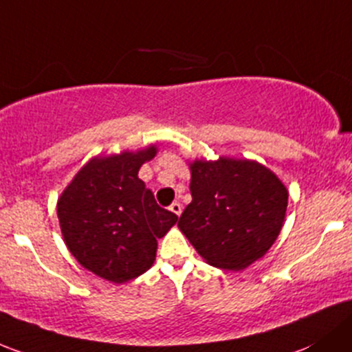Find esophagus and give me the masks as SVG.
I'll use <instances>...</instances> for the list:
<instances>
[{
    "label": "esophagus",
    "mask_w": 352,
    "mask_h": 352,
    "mask_svg": "<svg viewBox=\"0 0 352 352\" xmlns=\"http://www.w3.org/2000/svg\"><path fill=\"white\" fill-rule=\"evenodd\" d=\"M170 210H172L175 216H180V214H182V204H179V202H173V204L170 206Z\"/></svg>",
    "instance_id": "obj_1"
}]
</instances>
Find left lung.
<instances>
[{"mask_svg":"<svg viewBox=\"0 0 352 352\" xmlns=\"http://www.w3.org/2000/svg\"><path fill=\"white\" fill-rule=\"evenodd\" d=\"M192 202L179 219L180 231L209 265L246 268L278 238L288 192L266 166L219 158L190 165Z\"/></svg>","mask_w":352,"mask_h":352,"instance_id":"1","label":"left lung"}]
</instances>
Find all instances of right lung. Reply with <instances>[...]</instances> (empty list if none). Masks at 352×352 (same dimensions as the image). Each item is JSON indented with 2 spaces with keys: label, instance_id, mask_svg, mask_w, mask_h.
Returning <instances> with one entry per match:
<instances>
[{
  "label": "right lung",
  "instance_id": "right-lung-1",
  "mask_svg": "<svg viewBox=\"0 0 352 352\" xmlns=\"http://www.w3.org/2000/svg\"><path fill=\"white\" fill-rule=\"evenodd\" d=\"M157 148L92 158L79 170L57 204L62 236L77 261L94 275L124 283L145 273L179 217L157 204L138 179Z\"/></svg>",
  "mask_w": 352,
  "mask_h": 352
}]
</instances>
